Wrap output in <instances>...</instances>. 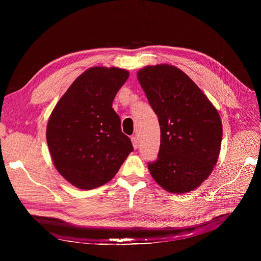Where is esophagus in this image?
Segmentation results:
<instances>
[{
  "label": "esophagus",
  "instance_id": "esophagus-1",
  "mask_svg": "<svg viewBox=\"0 0 261 261\" xmlns=\"http://www.w3.org/2000/svg\"><path fill=\"white\" fill-rule=\"evenodd\" d=\"M131 141H132L133 147L135 148V150H137V148H138V145H139V143H138V138H137L136 136H133V137H131Z\"/></svg>",
  "mask_w": 261,
  "mask_h": 261
}]
</instances>
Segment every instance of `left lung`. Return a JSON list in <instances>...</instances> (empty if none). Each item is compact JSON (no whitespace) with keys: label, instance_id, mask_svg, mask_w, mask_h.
Segmentation results:
<instances>
[{"label":"left lung","instance_id":"8db88e82","mask_svg":"<svg viewBox=\"0 0 261 261\" xmlns=\"http://www.w3.org/2000/svg\"><path fill=\"white\" fill-rule=\"evenodd\" d=\"M137 79L158 117V158L147 167L171 193L196 189L217 163L222 123L217 109L181 70L170 65L146 66Z\"/></svg>","mask_w":261,"mask_h":261}]
</instances>
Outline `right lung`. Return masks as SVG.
<instances>
[{"label":"right lung","mask_w":261,"mask_h":261,"mask_svg":"<svg viewBox=\"0 0 261 261\" xmlns=\"http://www.w3.org/2000/svg\"><path fill=\"white\" fill-rule=\"evenodd\" d=\"M128 77L124 69L90 68L74 81L50 115L46 139L54 164L80 189L109 181L133 151L113 108Z\"/></svg>","instance_id":"obj_1"}]
</instances>
